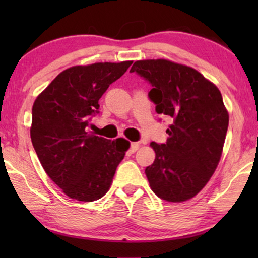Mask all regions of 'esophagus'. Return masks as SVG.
Wrapping results in <instances>:
<instances>
[{
  "mask_svg": "<svg viewBox=\"0 0 258 258\" xmlns=\"http://www.w3.org/2000/svg\"><path fill=\"white\" fill-rule=\"evenodd\" d=\"M139 148H140V143L139 142H134V143H132V146H130V151H132V153H135V151H137Z\"/></svg>",
  "mask_w": 258,
  "mask_h": 258,
  "instance_id": "34e87169",
  "label": "esophagus"
}]
</instances>
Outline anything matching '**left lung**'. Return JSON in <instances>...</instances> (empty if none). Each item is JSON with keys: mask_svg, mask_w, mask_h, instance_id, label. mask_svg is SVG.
<instances>
[{"mask_svg": "<svg viewBox=\"0 0 258 258\" xmlns=\"http://www.w3.org/2000/svg\"><path fill=\"white\" fill-rule=\"evenodd\" d=\"M149 81L157 114L172 118L163 144L150 143L146 168L150 188L168 202H184L202 190L220 163L229 124L221 91L191 67L169 59H142L130 69Z\"/></svg>", "mask_w": 258, "mask_h": 258, "instance_id": "8db88e82", "label": "left lung"}]
</instances>
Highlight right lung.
Instances as JSON below:
<instances>
[{"label": "right lung", "mask_w": 258, "mask_h": 258, "mask_svg": "<svg viewBox=\"0 0 258 258\" xmlns=\"http://www.w3.org/2000/svg\"><path fill=\"white\" fill-rule=\"evenodd\" d=\"M133 61L75 66L59 73L36 97L30 137L47 175L70 199L93 202L110 188L130 142L87 132L98 100Z\"/></svg>", "instance_id": "add662e5"}]
</instances>
